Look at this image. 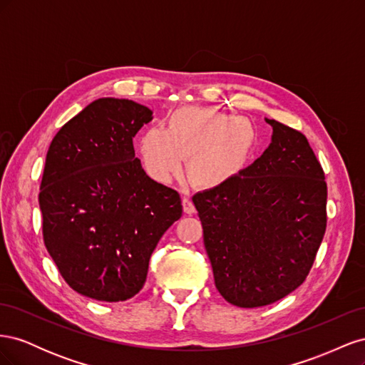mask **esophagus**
<instances>
[{
  "label": "esophagus",
  "instance_id": "esophagus-1",
  "mask_svg": "<svg viewBox=\"0 0 365 365\" xmlns=\"http://www.w3.org/2000/svg\"><path fill=\"white\" fill-rule=\"evenodd\" d=\"M182 210H184V213H187V215L195 213V205H193L190 197H184V200H182Z\"/></svg>",
  "mask_w": 365,
  "mask_h": 365
}]
</instances>
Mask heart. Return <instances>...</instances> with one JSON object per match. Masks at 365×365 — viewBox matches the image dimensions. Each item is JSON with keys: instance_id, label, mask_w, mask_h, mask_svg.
<instances>
[{"instance_id": "1", "label": "heart", "mask_w": 365, "mask_h": 365, "mask_svg": "<svg viewBox=\"0 0 365 365\" xmlns=\"http://www.w3.org/2000/svg\"><path fill=\"white\" fill-rule=\"evenodd\" d=\"M257 145L250 120L213 108L184 106L165 129L152 126L140 137L143 168L157 182H169L187 160V176L202 190H216L247 169Z\"/></svg>"}]
</instances>
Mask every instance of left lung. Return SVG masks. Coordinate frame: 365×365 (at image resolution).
<instances>
[{
    "label": "left lung",
    "instance_id": "1",
    "mask_svg": "<svg viewBox=\"0 0 365 365\" xmlns=\"http://www.w3.org/2000/svg\"><path fill=\"white\" fill-rule=\"evenodd\" d=\"M267 120L269 146L235 181L193 196L215 284L239 307H260L295 291L326 231L327 185L307 138Z\"/></svg>",
    "mask_w": 365,
    "mask_h": 365
}]
</instances>
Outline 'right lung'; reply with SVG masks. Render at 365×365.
Returning <instances> with one entry per match:
<instances>
[{"mask_svg": "<svg viewBox=\"0 0 365 365\" xmlns=\"http://www.w3.org/2000/svg\"><path fill=\"white\" fill-rule=\"evenodd\" d=\"M152 111L102 97L54 135L39 208L43 244L76 292L125 302L146 282L153 250L182 215L178 192L146 175L132 138Z\"/></svg>", "mask_w": 365, "mask_h": 365, "instance_id": "obj_1", "label": "right lung"}]
</instances>
